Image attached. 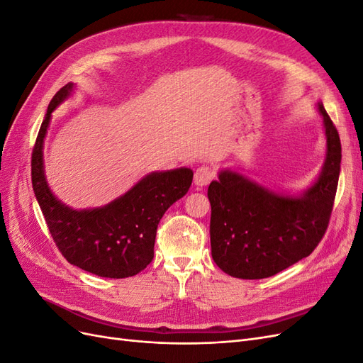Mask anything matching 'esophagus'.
Wrapping results in <instances>:
<instances>
[{
	"label": "esophagus",
	"mask_w": 363,
	"mask_h": 363,
	"mask_svg": "<svg viewBox=\"0 0 363 363\" xmlns=\"http://www.w3.org/2000/svg\"><path fill=\"white\" fill-rule=\"evenodd\" d=\"M213 179H215V169L212 167H207V164H203V167H200L195 171L194 183L196 186H207Z\"/></svg>",
	"instance_id": "34e87169"
}]
</instances>
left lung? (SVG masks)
<instances>
[{"instance_id": "left-lung-1", "label": "left lung", "mask_w": 363, "mask_h": 363, "mask_svg": "<svg viewBox=\"0 0 363 363\" xmlns=\"http://www.w3.org/2000/svg\"><path fill=\"white\" fill-rule=\"evenodd\" d=\"M327 152L316 182L300 195L271 191L245 175L223 169L208 184L212 257L225 274L257 280L307 257L330 221L340 171V140L323 103Z\"/></svg>"}]
</instances>
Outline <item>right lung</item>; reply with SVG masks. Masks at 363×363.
<instances>
[{
  "label": "right lung",
  "instance_id": "1",
  "mask_svg": "<svg viewBox=\"0 0 363 363\" xmlns=\"http://www.w3.org/2000/svg\"><path fill=\"white\" fill-rule=\"evenodd\" d=\"M72 89V83L65 84L43 118L31 155L33 191L54 242L69 263L107 279L136 276L155 257L160 219L189 191L194 172L189 168L151 172L103 207L75 211L65 206L48 188L42 150L51 113Z\"/></svg>",
  "mask_w": 363,
  "mask_h": 363
}]
</instances>
